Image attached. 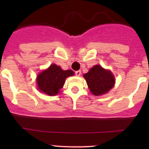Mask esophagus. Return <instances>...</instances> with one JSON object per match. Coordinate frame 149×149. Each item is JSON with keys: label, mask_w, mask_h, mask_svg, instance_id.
Masks as SVG:
<instances>
[{"label": "esophagus", "mask_w": 149, "mask_h": 149, "mask_svg": "<svg viewBox=\"0 0 149 149\" xmlns=\"http://www.w3.org/2000/svg\"><path fill=\"white\" fill-rule=\"evenodd\" d=\"M75 74L77 76H80L81 74V71H76Z\"/></svg>", "instance_id": "1"}]
</instances>
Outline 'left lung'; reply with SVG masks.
<instances>
[{
  "mask_svg": "<svg viewBox=\"0 0 149 149\" xmlns=\"http://www.w3.org/2000/svg\"><path fill=\"white\" fill-rule=\"evenodd\" d=\"M90 92L95 95L107 93L115 84L113 74L105 70L101 65H96L84 75Z\"/></svg>",
  "mask_w": 149,
  "mask_h": 149,
  "instance_id": "left-lung-1",
  "label": "left lung"
}]
</instances>
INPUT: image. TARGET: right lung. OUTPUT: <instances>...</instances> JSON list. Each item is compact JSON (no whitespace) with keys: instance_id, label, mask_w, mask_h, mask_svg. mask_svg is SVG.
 Segmentation results:
<instances>
[{"instance_id":"obj_1","label":"right lung","mask_w":149,"mask_h":149,"mask_svg":"<svg viewBox=\"0 0 149 149\" xmlns=\"http://www.w3.org/2000/svg\"><path fill=\"white\" fill-rule=\"evenodd\" d=\"M73 74V71H63L60 66L53 64L37 76L38 87L39 90L48 95H55L63 88L65 78Z\"/></svg>"}]
</instances>
